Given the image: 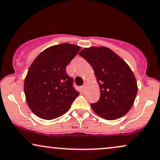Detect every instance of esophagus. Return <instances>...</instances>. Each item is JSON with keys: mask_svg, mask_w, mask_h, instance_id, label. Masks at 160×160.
<instances>
[{"mask_svg": "<svg viewBox=\"0 0 160 160\" xmlns=\"http://www.w3.org/2000/svg\"><path fill=\"white\" fill-rule=\"evenodd\" d=\"M86 84L85 83V84H83V85H82V86H81V92H83L84 91H85V89H86Z\"/></svg>", "mask_w": 160, "mask_h": 160, "instance_id": "obj_1", "label": "esophagus"}]
</instances>
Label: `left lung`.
<instances>
[{
  "label": "left lung",
  "mask_w": 160,
  "mask_h": 160,
  "mask_svg": "<svg viewBox=\"0 0 160 160\" xmlns=\"http://www.w3.org/2000/svg\"><path fill=\"white\" fill-rule=\"evenodd\" d=\"M79 54L92 66L100 87V100L91 104L93 111L108 120L124 116L134 105L138 90L127 62L105 46L85 48Z\"/></svg>",
  "instance_id": "1"
}]
</instances>
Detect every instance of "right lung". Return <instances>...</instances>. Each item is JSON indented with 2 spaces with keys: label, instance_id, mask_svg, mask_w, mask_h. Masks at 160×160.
<instances>
[{
  "label": "right lung",
  "instance_id": "obj_1",
  "mask_svg": "<svg viewBox=\"0 0 160 160\" xmlns=\"http://www.w3.org/2000/svg\"><path fill=\"white\" fill-rule=\"evenodd\" d=\"M81 47L64 43L50 46L32 62L24 80L26 100L32 112L53 120L69 110L79 95L66 68Z\"/></svg>",
  "mask_w": 160,
  "mask_h": 160
}]
</instances>
